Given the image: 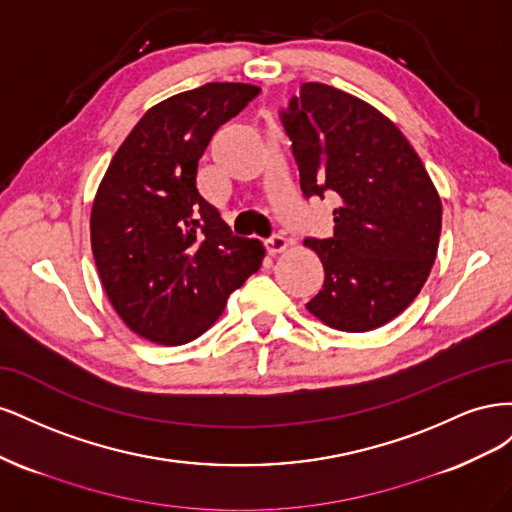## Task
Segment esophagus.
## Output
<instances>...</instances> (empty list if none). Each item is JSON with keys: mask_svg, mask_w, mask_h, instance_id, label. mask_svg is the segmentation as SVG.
I'll return each instance as SVG.
<instances>
[{"mask_svg": "<svg viewBox=\"0 0 512 512\" xmlns=\"http://www.w3.org/2000/svg\"><path fill=\"white\" fill-rule=\"evenodd\" d=\"M265 247H267L269 256H277V254H282V252L288 250V241H286L284 237H280V235H275V237H271V239L265 243Z\"/></svg>", "mask_w": 512, "mask_h": 512, "instance_id": "34e87169", "label": "esophagus"}]
</instances>
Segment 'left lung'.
<instances>
[{
    "instance_id": "1",
    "label": "left lung",
    "mask_w": 512,
    "mask_h": 512,
    "mask_svg": "<svg viewBox=\"0 0 512 512\" xmlns=\"http://www.w3.org/2000/svg\"><path fill=\"white\" fill-rule=\"evenodd\" d=\"M282 119L303 194L339 198L333 237L303 243L324 267L307 312L337 331H374L427 282L442 230L440 194L408 138L361 98L305 83Z\"/></svg>"
}]
</instances>
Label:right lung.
<instances>
[{"instance_id": "1", "label": "right lung", "mask_w": 512, "mask_h": 512, "mask_svg": "<svg viewBox=\"0 0 512 512\" xmlns=\"http://www.w3.org/2000/svg\"><path fill=\"white\" fill-rule=\"evenodd\" d=\"M258 91L207 83L151 106L98 185L89 228L100 282L126 327L153 344L203 335L265 258L196 188L211 136Z\"/></svg>"}]
</instances>
